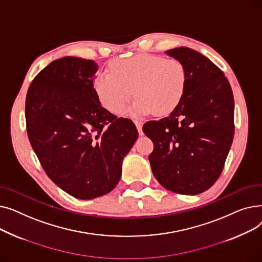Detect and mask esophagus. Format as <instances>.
Masks as SVG:
<instances>
[{"mask_svg": "<svg viewBox=\"0 0 262 262\" xmlns=\"http://www.w3.org/2000/svg\"><path fill=\"white\" fill-rule=\"evenodd\" d=\"M135 124H136L137 129H138L139 134H140V135H143V133H142V126H143V122H142L141 120H135Z\"/></svg>", "mask_w": 262, "mask_h": 262, "instance_id": "esophagus-1", "label": "esophagus"}]
</instances>
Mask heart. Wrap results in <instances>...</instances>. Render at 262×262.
<instances>
[{"instance_id":"1","label":"heart","mask_w":262,"mask_h":262,"mask_svg":"<svg viewBox=\"0 0 262 262\" xmlns=\"http://www.w3.org/2000/svg\"><path fill=\"white\" fill-rule=\"evenodd\" d=\"M185 66L175 58L139 54L116 60L112 72L103 71L94 79V89L101 104L120 114L135 95L133 115L172 113L184 99L187 89Z\"/></svg>"}]
</instances>
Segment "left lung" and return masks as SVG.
Masks as SVG:
<instances>
[{
	"label": "left lung",
	"mask_w": 262,
	"mask_h": 262,
	"mask_svg": "<svg viewBox=\"0 0 262 262\" xmlns=\"http://www.w3.org/2000/svg\"><path fill=\"white\" fill-rule=\"evenodd\" d=\"M167 55L185 66L187 89L170 116L143 125L154 143L148 160L162 187L195 195L223 171L235 133L233 95L224 73L201 53L181 47Z\"/></svg>",
	"instance_id": "obj_1"
}]
</instances>
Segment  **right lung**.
<instances>
[{
	"instance_id": "right-lung-1",
	"label": "right lung",
	"mask_w": 262,
	"mask_h": 262,
	"mask_svg": "<svg viewBox=\"0 0 262 262\" xmlns=\"http://www.w3.org/2000/svg\"><path fill=\"white\" fill-rule=\"evenodd\" d=\"M93 60L67 56L52 61L26 94L27 136L51 180L70 195L91 200L119 183L122 161L138 138L132 120L101 106Z\"/></svg>"
}]
</instances>
